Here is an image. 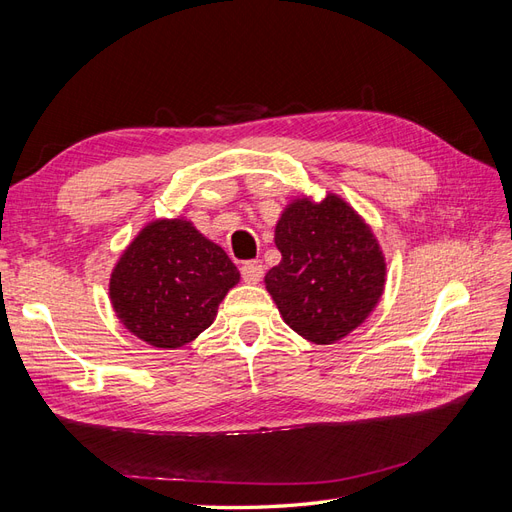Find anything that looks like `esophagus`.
Returning <instances> with one entry per match:
<instances>
[{
    "instance_id": "1",
    "label": "esophagus",
    "mask_w": 512,
    "mask_h": 512,
    "mask_svg": "<svg viewBox=\"0 0 512 512\" xmlns=\"http://www.w3.org/2000/svg\"><path fill=\"white\" fill-rule=\"evenodd\" d=\"M262 273H265V269H262V265H260L258 260L245 262V265L241 267V275H243V280L247 284H258L262 280Z\"/></svg>"
}]
</instances>
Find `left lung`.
<instances>
[{
    "label": "left lung",
    "instance_id": "obj_1",
    "mask_svg": "<svg viewBox=\"0 0 512 512\" xmlns=\"http://www.w3.org/2000/svg\"><path fill=\"white\" fill-rule=\"evenodd\" d=\"M275 245L282 260L265 286L292 331L335 344L374 312L386 282L384 254L344 198H294L277 220Z\"/></svg>",
    "mask_w": 512,
    "mask_h": 512
}]
</instances>
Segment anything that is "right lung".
Here are the masks:
<instances>
[{"label":"right lung","instance_id":"1","mask_svg":"<svg viewBox=\"0 0 512 512\" xmlns=\"http://www.w3.org/2000/svg\"><path fill=\"white\" fill-rule=\"evenodd\" d=\"M239 271L183 218L153 220L123 250L108 294L119 322L153 348L190 344L218 316Z\"/></svg>","mask_w":512,"mask_h":512}]
</instances>
